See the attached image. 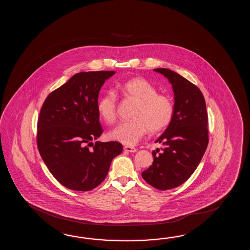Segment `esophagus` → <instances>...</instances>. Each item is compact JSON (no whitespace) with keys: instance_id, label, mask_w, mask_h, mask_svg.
I'll return each mask as SVG.
<instances>
[{"instance_id":"obj_1","label":"esophagus","mask_w":250,"mask_h":250,"mask_svg":"<svg viewBox=\"0 0 250 250\" xmlns=\"http://www.w3.org/2000/svg\"><path fill=\"white\" fill-rule=\"evenodd\" d=\"M123 148H124V150H125L126 152H129V153H135V152H137V148H135V147H133V146H125Z\"/></svg>"}]
</instances>
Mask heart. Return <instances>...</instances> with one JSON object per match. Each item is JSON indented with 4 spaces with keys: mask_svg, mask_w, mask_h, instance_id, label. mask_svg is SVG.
Returning a JSON list of instances; mask_svg holds the SVG:
<instances>
[{
    "mask_svg": "<svg viewBox=\"0 0 250 250\" xmlns=\"http://www.w3.org/2000/svg\"><path fill=\"white\" fill-rule=\"evenodd\" d=\"M125 96L138 102L131 121L120 123L109 132V138L120 143L133 146L150 130L161 131L170 124L174 113L170 97L158 91L143 78H134L119 85ZM97 111L106 123H113L117 118V96L107 91L97 104Z\"/></svg>",
    "mask_w": 250,
    "mask_h": 250,
    "instance_id": "heart-1",
    "label": "heart"
}]
</instances>
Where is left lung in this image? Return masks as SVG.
I'll return each mask as SVG.
<instances>
[{
  "instance_id": "left-lung-1",
  "label": "left lung",
  "mask_w": 250,
  "mask_h": 250,
  "mask_svg": "<svg viewBox=\"0 0 250 250\" xmlns=\"http://www.w3.org/2000/svg\"><path fill=\"white\" fill-rule=\"evenodd\" d=\"M170 82L174 113L165 132L155 140L164 147L152 152L154 162L142 177L160 190L179 187L193 174L208 144V112L200 89L173 70L154 69Z\"/></svg>"
}]
</instances>
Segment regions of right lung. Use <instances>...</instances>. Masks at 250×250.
Wrapping results in <instances>:
<instances>
[{"label": "right lung", "mask_w": 250, "mask_h": 250, "mask_svg": "<svg viewBox=\"0 0 250 250\" xmlns=\"http://www.w3.org/2000/svg\"><path fill=\"white\" fill-rule=\"evenodd\" d=\"M114 74L88 71L73 75L47 96L41 108L39 153L53 177L69 189L88 191L96 188L105 179L112 159L123 152V145L117 141L93 142L103 133L97 111L99 92Z\"/></svg>", "instance_id": "right-lung-1"}]
</instances>
